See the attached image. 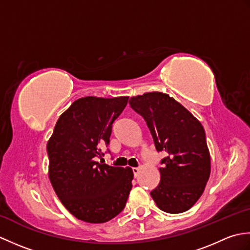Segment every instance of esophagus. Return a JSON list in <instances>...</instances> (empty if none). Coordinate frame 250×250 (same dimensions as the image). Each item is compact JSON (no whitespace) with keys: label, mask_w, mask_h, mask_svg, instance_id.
Masks as SVG:
<instances>
[{"label":"esophagus","mask_w":250,"mask_h":250,"mask_svg":"<svg viewBox=\"0 0 250 250\" xmlns=\"http://www.w3.org/2000/svg\"><path fill=\"white\" fill-rule=\"evenodd\" d=\"M132 169H133V174H134V176L135 177H137V176H139V174H140V168L139 167H133V168H132Z\"/></svg>","instance_id":"34e87169"}]
</instances>
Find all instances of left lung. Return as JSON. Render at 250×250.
Segmentation results:
<instances>
[{
  "mask_svg": "<svg viewBox=\"0 0 250 250\" xmlns=\"http://www.w3.org/2000/svg\"><path fill=\"white\" fill-rule=\"evenodd\" d=\"M130 105L145 119L158 151L167 155L159 167L160 183L150 195L161 210L179 214L203 194L210 175V155L201 122L162 92L132 97Z\"/></svg>",
  "mask_w": 250,
  "mask_h": 250,
  "instance_id": "left-lung-1",
  "label": "left lung"
}]
</instances>
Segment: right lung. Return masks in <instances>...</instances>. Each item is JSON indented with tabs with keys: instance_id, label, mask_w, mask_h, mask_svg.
<instances>
[{
	"instance_id": "obj_1",
	"label": "right lung",
	"mask_w": 250,
	"mask_h": 250,
	"mask_svg": "<svg viewBox=\"0 0 250 250\" xmlns=\"http://www.w3.org/2000/svg\"><path fill=\"white\" fill-rule=\"evenodd\" d=\"M129 97H84L59 119L47 143L48 175L61 203L77 219L89 224L109 221L125 208L132 188L131 167L97 161L107 146L111 125Z\"/></svg>"
}]
</instances>
